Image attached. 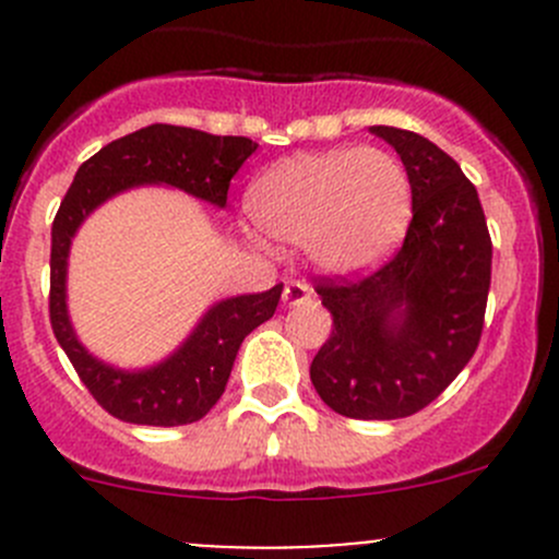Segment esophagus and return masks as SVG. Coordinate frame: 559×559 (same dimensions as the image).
I'll return each instance as SVG.
<instances>
[{
  "mask_svg": "<svg viewBox=\"0 0 559 559\" xmlns=\"http://www.w3.org/2000/svg\"><path fill=\"white\" fill-rule=\"evenodd\" d=\"M313 289L306 281H286L284 284V306H302V302H311Z\"/></svg>",
  "mask_w": 559,
  "mask_h": 559,
  "instance_id": "esophagus-1",
  "label": "esophagus"
}]
</instances>
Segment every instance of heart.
Listing matches in <instances>:
<instances>
[{
	"mask_svg": "<svg viewBox=\"0 0 559 559\" xmlns=\"http://www.w3.org/2000/svg\"><path fill=\"white\" fill-rule=\"evenodd\" d=\"M248 213L264 235L306 243L319 267H368L411 218L403 162L381 148H335L275 162L248 186Z\"/></svg>",
	"mask_w": 559,
	"mask_h": 559,
	"instance_id": "1",
	"label": "heart"
}]
</instances>
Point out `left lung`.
<instances>
[{
  "instance_id": "8db88e82",
  "label": "left lung",
  "mask_w": 559,
  "mask_h": 559,
  "mask_svg": "<svg viewBox=\"0 0 559 559\" xmlns=\"http://www.w3.org/2000/svg\"><path fill=\"white\" fill-rule=\"evenodd\" d=\"M403 159L411 218L403 246L370 273L319 275L332 332L311 362L319 397L348 419L427 408L476 354L492 278V238L476 186L421 134L373 127Z\"/></svg>"
}]
</instances>
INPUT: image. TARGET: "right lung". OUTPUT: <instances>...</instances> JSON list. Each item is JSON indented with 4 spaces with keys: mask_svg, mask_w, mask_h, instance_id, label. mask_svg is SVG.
I'll list each match as a JSON object with an SVG mask.
<instances>
[{
    "mask_svg": "<svg viewBox=\"0 0 559 559\" xmlns=\"http://www.w3.org/2000/svg\"><path fill=\"white\" fill-rule=\"evenodd\" d=\"M253 151L257 143L248 138H218L200 129L151 123L112 140L78 167L50 227V326L78 379L116 419L151 427L200 421L224 394L243 337L275 313L284 284L218 302L167 362L143 373H123L94 359L78 343L67 319L64 278L72 235L107 197L138 183H170L224 207L229 180Z\"/></svg>",
    "mask_w": 559,
    "mask_h": 559,
    "instance_id": "1",
    "label": "right lung"
}]
</instances>
